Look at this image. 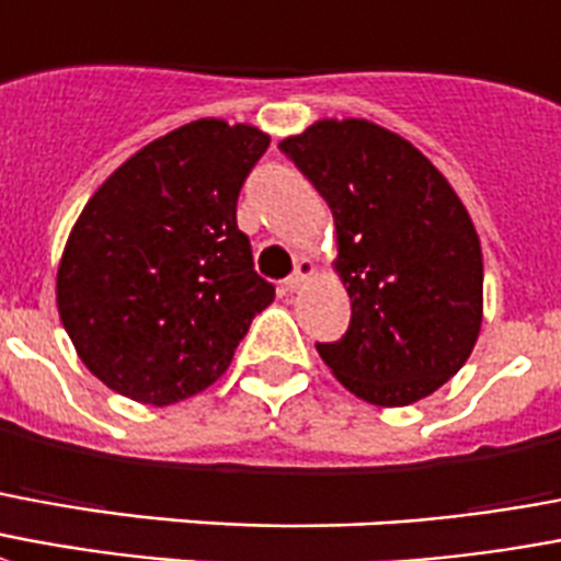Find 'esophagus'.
I'll return each instance as SVG.
<instances>
[{
    "label": "esophagus",
    "instance_id": "esophagus-1",
    "mask_svg": "<svg viewBox=\"0 0 561 561\" xmlns=\"http://www.w3.org/2000/svg\"><path fill=\"white\" fill-rule=\"evenodd\" d=\"M314 273V264L312 259H297V267H294V273L285 279V288L288 291H297L300 285H306V279H312Z\"/></svg>",
    "mask_w": 561,
    "mask_h": 561
}]
</instances>
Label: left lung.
Segmentation results:
<instances>
[{
	"mask_svg": "<svg viewBox=\"0 0 561 561\" xmlns=\"http://www.w3.org/2000/svg\"><path fill=\"white\" fill-rule=\"evenodd\" d=\"M333 210L351 323L318 354L377 408L431 396L467 363L481 327V247L449 181L408 139L363 118L282 139Z\"/></svg>",
	"mask_w": 561,
	"mask_h": 561,
	"instance_id": "left-lung-1",
	"label": "left lung"
}]
</instances>
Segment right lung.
<instances>
[{
	"mask_svg": "<svg viewBox=\"0 0 561 561\" xmlns=\"http://www.w3.org/2000/svg\"><path fill=\"white\" fill-rule=\"evenodd\" d=\"M267 145L259 127L202 118L145 145L89 198L56 300L110 389L157 408L196 396L273 302L238 228L240 186Z\"/></svg>",
	"mask_w": 561,
	"mask_h": 561,
	"instance_id": "1",
	"label": "right lung"
}]
</instances>
